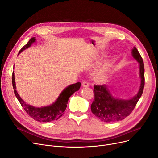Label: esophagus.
I'll return each mask as SVG.
<instances>
[{"label":"esophagus","mask_w":158,"mask_h":158,"mask_svg":"<svg viewBox=\"0 0 158 158\" xmlns=\"http://www.w3.org/2000/svg\"><path fill=\"white\" fill-rule=\"evenodd\" d=\"M82 87H88L89 84L87 82H83L82 84Z\"/></svg>","instance_id":"1"}]
</instances>
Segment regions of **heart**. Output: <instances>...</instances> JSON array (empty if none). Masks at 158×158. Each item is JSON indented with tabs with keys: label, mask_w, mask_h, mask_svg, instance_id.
<instances>
[{
	"label": "heart",
	"mask_w": 158,
	"mask_h": 158,
	"mask_svg": "<svg viewBox=\"0 0 158 158\" xmlns=\"http://www.w3.org/2000/svg\"><path fill=\"white\" fill-rule=\"evenodd\" d=\"M104 74H105L104 71L102 70H100L96 73V76L98 78H102L104 76Z\"/></svg>",
	"instance_id": "heart-1"
}]
</instances>
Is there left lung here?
Returning a JSON list of instances; mask_svg holds the SVG:
<instances>
[{"instance_id":"left-lung-1","label":"left lung","mask_w":158,"mask_h":158,"mask_svg":"<svg viewBox=\"0 0 158 158\" xmlns=\"http://www.w3.org/2000/svg\"><path fill=\"white\" fill-rule=\"evenodd\" d=\"M132 56L139 63L140 85L138 93L131 99H123L113 95L106 84L94 85V99L91 110L95 117L106 123L120 121L125 118L135 109L144 87V65L135 47L131 51Z\"/></svg>"}]
</instances>
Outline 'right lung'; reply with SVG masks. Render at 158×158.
<instances>
[{
	"label": "right lung",
	"instance_id": "add662e5",
	"mask_svg": "<svg viewBox=\"0 0 158 158\" xmlns=\"http://www.w3.org/2000/svg\"><path fill=\"white\" fill-rule=\"evenodd\" d=\"M35 41L36 39L35 37H31L29 40V41L27 43V44L25 45L21 49L20 52H19L18 55H20L23 51L29 48L33 43L35 42ZM80 85V82L71 84L62 91L61 93L59 95V97L57 98V99L55 101V102L51 104L50 106L36 107L26 103L21 98L20 95H19L18 92L16 91L15 77H14V71L12 73V86L14 94H15V95L16 96L19 102L20 103L22 107L24 109L26 113L29 114L31 117H32L34 120L37 121L42 123L51 122L57 120V119H59L62 115H63L66 107H67V103L69 98L75 92L79 90Z\"/></svg>",
	"mask_w": 158,
	"mask_h": 158
}]
</instances>
